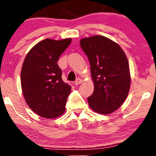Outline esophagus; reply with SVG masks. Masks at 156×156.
I'll return each mask as SVG.
<instances>
[{
  "instance_id": "1",
  "label": "esophagus",
  "mask_w": 156,
  "mask_h": 156,
  "mask_svg": "<svg viewBox=\"0 0 156 156\" xmlns=\"http://www.w3.org/2000/svg\"><path fill=\"white\" fill-rule=\"evenodd\" d=\"M81 83H82V79H81V78H77V79L75 80V82H74L75 85H78V84H80Z\"/></svg>"
}]
</instances>
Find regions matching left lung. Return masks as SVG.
I'll return each mask as SVG.
<instances>
[{
	"label": "left lung",
	"instance_id": "left-lung-1",
	"mask_svg": "<svg viewBox=\"0 0 156 156\" xmlns=\"http://www.w3.org/2000/svg\"><path fill=\"white\" fill-rule=\"evenodd\" d=\"M88 57L94 92L88 98L93 111L102 114L115 112L128 97L130 87L129 64L119 44L103 36H93L80 40Z\"/></svg>",
	"mask_w": 156,
	"mask_h": 156
}]
</instances>
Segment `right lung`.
<instances>
[{
	"instance_id": "right-lung-1",
	"label": "right lung",
	"mask_w": 156,
	"mask_h": 156,
	"mask_svg": "<svg viewBox=\"0 0 156 156\" xmlns=\"http://www.w3.org/2000/svg\"><path fill=\"white\" fill-rule=\"evenodd\" d=\"M72 42L46 39L27 53L21 69L23 96L30 108L40 117L53 119L65 112L71 87L62 78L57 62Z\"/></svg>"
}]
</instances>
